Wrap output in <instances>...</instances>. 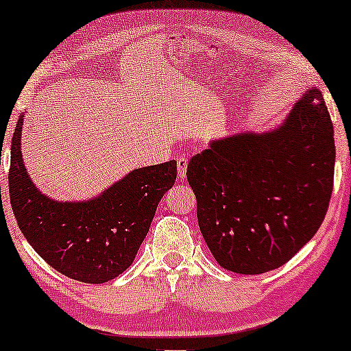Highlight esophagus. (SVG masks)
Instances as JSON below:
<instances>
[{"label":"esophagus","instance_id":"34e87169","mask_svg":"<svg viewBox=\"0 0 351 351\" xmlns=\"http://www.w3.org/2000/svg\"><path fill=\"white\" fill-rule=\"evenodd\" d=\"M186 166H189V160L185 156L177 158V171H179V179L184 180L186 177Z\"/></svg>","mask_w":351,"mask_h":351}]
</instances>
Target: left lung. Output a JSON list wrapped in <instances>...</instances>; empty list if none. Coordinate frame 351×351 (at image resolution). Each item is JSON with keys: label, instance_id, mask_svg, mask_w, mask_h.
I'll return each mask as SVG.
<instances>
[{"label": "left lung", "instance_id": "obj_1", "mask_svg": "<svg viewBox=\"0 0 351 351\" xmlns=\"http://www.w3.org/2000/svg\"><path fill=\"white\" fill-rule=\"evenodd\" d=\"M334 162V128L318 89L276 131L237 134L196 153L186 179L219 265L258 275L289 262L323 223Z\"/></svg>", "mask_w": 351, "mask_h": 351}]
</instances>
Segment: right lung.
I'll list each match as a JSON object with an SVG mask.
<instances>
[{
  "instance_id": "1",
  "label": "right lung",
  "mask_w": 351,
  "mask_h": 351,
  "mask_svg": "<svg viewBox=\"0 0 351 351\" xmlns=\"http://www.w3.org/2000/svg\"><path fill=\"white\" fill-rule=\"evenodd\" d=\"M21 118L9 166L14 217L30 246L62 275L100 285L121 275L136 258L162 195L174 185L177 162L136 169L88 203H57L28 179L22 162Z\"/></svg>"
}]
</instances>
